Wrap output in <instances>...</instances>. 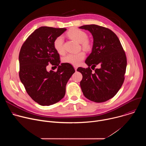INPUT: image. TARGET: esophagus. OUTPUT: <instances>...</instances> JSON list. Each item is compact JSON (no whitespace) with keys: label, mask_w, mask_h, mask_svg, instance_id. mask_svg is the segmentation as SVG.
Wrapping results in <instances>:
<instances>
[{"label":"esophagus","mask_w":146,"mask_h":146,"mask_svg":"<svg viewBox=\"0 0 146 146\" xmlns=\"http://www.w3.org/2000/svg\"><path fill=\"white\" fill-rule=\"evenodd\" d=\"M74 68L75 70H77V66H74Z\"/></svg>","instance_id":"1"}]
</instances>
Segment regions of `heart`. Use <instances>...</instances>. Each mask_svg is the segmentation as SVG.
Wrapping results in <instances>:
<instances>
[{
  "mask_svg": "<svg viewBox=\"0 0 146 146\" xmlns=\"http://www.w3.org/2000/svg\"><path fill=\"white\" fill-rule=\"evenodd\" d=\"M68 36L72 39L80 43L81 47L86 51H90L92 48V43L88 38V35L85 32L78 28H73L68 31ZM54 47L55 50L60 54L65 53V50L64 45V38L62 36L57 37L54 41ZM86 58V53L80 51L77 53H70L65 55L62 61L64 63L69 64L74 66H77Z\"/></svg>",
  "mask_w": 146,
  "mask_h": 146,
  "instance_id": "heart-1",
  "label": "heart"
}]
</instances>
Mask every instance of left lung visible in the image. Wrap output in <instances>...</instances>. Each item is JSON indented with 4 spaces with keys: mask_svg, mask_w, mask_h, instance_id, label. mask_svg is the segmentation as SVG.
Segmentation results:
<instances>
[{
    "mask_svg": "<svg viewBox=\"0 0 146 146\" xmlns=\"http://www.w3.org/2000/svg\"><path fill=\"white\" fill-rule=\"evenodd\" d=\"M89 31L94 37L92 51L86 60L88 68L79 67L82 75L80 87L88 99L97 102H106L113 98L125 80L127 56L117 36L109 28L97 25L80 27ZM99 65L94 72L91 70Z\"/></svg>",
    "mask_w": 146,
    "mask_h": 146,
    "instance_id": "obj_1",
    "label": "left lung"
}]
</instances>
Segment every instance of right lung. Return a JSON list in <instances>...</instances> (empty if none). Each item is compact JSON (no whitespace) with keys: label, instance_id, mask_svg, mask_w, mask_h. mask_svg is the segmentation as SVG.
<instances>
[{"label":"right lung","instance_id":"right-lung-1","mask_svg":"<svg viewBox=\"0 0 146 146\" xmlns=\"http://www.w3.org/2000/svg\"><path fill=\"white\" fill-rule=\"evenodd\" d=\"M66 28L41 27L25 41L19 54V77L29 96L41 106L60 100L66 92L68 80L75 72L69 64H60V56L53 45L54 40ZM49 63L57 71L47 72Z\"/></svg>","mask_w":146,"mask_h":146}]
</instances>
